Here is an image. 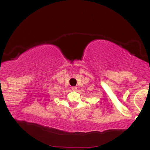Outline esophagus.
<instances>
[{
    "mask_svg": "<svg viewBox=\"0 0 150 150\" xmlns=\"http://www.w3.org/2000/svg\"><path fill=\"white\" fill-rule=\"evenodd\" d=\"M77 89V87H72V90L73 91H76Z\"/></svg>",
    "mask_w": 150,
    "mask_h": 150,
    "instance_id": "1",
    "label": "esophagus"
}]
</instances>
